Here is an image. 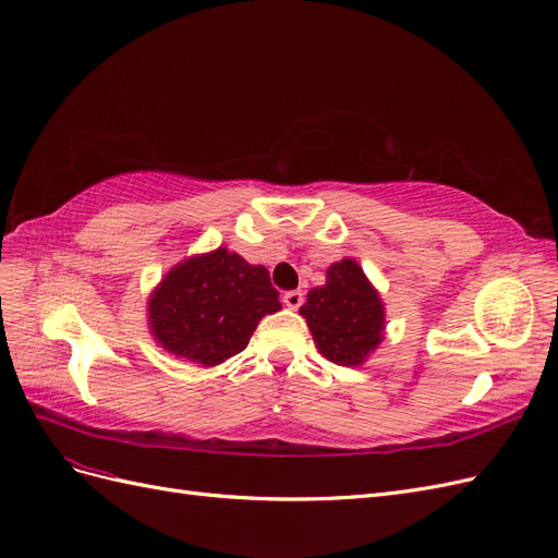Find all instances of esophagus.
Listing matches in <instances>:
<instances>
[{
    "label": "esophagus",
    "mask_w": 558,
    "mask_h": 558,
    "mask_svg": "<svg viewBox=\"0 0 558 558\" xmlns=\"http://www.w3.org/2000/svg\"><path fill=\"white\" fill-rule=\"evenodd\" d=\"M282 304L288 306V308H299L301 304H304V292H301V290L284 292V294H282Z\"/></svg>",
    "instance_id": "34e87169"
}]
</instances>
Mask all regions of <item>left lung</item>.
<instances>
[{"label": "left lung", "mask_w": 558, "mask_h": 558, "mask_svg": "<svg viewBox=\"0 0 558 558\" xmlns=\"http://www.w3.org/2000/svg\"><path fill=\"white\" fill-rule=\"evenodd\" d=\"M299 313L306 317L317 350L333 364L355 367L384 341V301L353 259L331 264L327 282L308 292Z\"/></svg>", "instance_id": "1"}]
</instances>
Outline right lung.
<instances>
[{
	"instance_id": "add662e5",
	"label": "right lung",
	"mask_w": 558,
	"mask_h": 558,
	"mask_svg": "<svg viewBox=\"0 0 558 558\" xmlns=\"http://www.w3.org/2000/svg\"><path fill=\"white\" fill-rule=\"evenodd\" d=\"M280 308L268 270L227 247L170 268L147 306L156 343L203 367L241 353L262 317Z\"/></svg>"
}]
</instances>
